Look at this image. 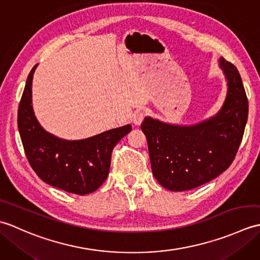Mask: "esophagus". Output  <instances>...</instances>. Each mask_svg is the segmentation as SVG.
<instances>
[{"label":"esophagus","mask_w":260,"mask_h":260,"mask_svg":"<svg viewBox=\"0 0 260 260\" xmlns=\"http://www.w3.org/2000/svg\"><path fill=\"white\" fill-rule=\"evenodd\" d=\"M144 117H145V112H143V110H139V112H136L133 115V118H132V120H133V123L135 125H141Z\"/></svg>","instance_id":"esophagus-1"}]
</instances>
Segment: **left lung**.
<instances>
[{"mask_svg":"<svg viewBox=\"0 0 260 260\" xmlns=\"http://www.w3.org/2000/svg\"><path fill=\"white\" fill-rule=\"evenodd\" d=\"M219 66L228 89L212 117L179 125L147 116L141 125L153 175L165 189L186 191L207 183L230 167L238 151L248 118V99L235 66L222 57Z\"/></svg>","mask_w":260,"mask_h":260,"instance_id":"left-lung-1","label":"left lung"}]
</instances>
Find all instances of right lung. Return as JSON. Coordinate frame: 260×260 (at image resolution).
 Listing matches in <instances>:
<instances>
[{
    "label": "right lung",
    "mask_w": 260,
    "mask_h": 260,
    "mask_svg": "<svg viewBox=\"0 0 260 260\" xmlns=\"http://www.w3.org/2000/svg\"><path fill=\"white\" fill-rule=\"evenodd\" d=\"M27 76L19 105L18 128L31 168L43 182L74 194L96 191L107 179L114 146L132 131L125 125L84 140L68 141L47 132L32 106V79Z\"/></svg>",
    "instance_id": "obj_1"
}]
</instances>
